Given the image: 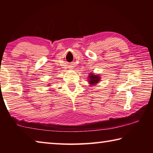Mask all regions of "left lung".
Segmentation results:
<instances>
[{"mask_svg":"<svg viewBox=\"0 0 153 153\" xmlns=\"http://www.w3.org/2000/svg\"><path fill=\"white\" fill-rule=\"evenodd\" d=\"M89 83H90L91 84H97L98 82L100 81V77H98V76H94V74H90L89 76Z\"/></svg>","mask_w":153,"mask_h":153,"instance_id":"1","label":"left lung"}]
</instances>
